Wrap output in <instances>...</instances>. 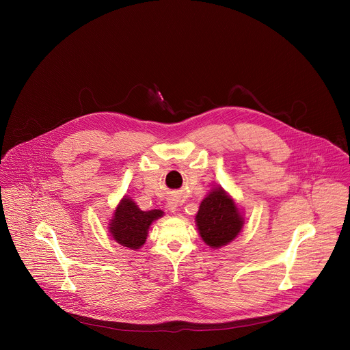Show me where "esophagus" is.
<instances>
[{"instance_id": "1", "label": "esophagus", "mask_w": 350, "mask_h": 350, "mask_svg": "<svg viewBox=\"0 0 350 350\" xmlns=\"http://www.w3.org/2000/svg\"><path fill=\"white\" fill-rule=\"evenodd\" d=\"M177 208H178L177 202H167V209H169L172 213H176V212H177Z\"/></svg>"}]
</instances>
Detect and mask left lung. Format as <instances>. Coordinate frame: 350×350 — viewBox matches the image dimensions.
<instances>
[{"label": "left lung", "instance_id": "obj_1", "mask_svg": "<svg viewBox=\"0 0 350 350\" xmlns=\"http://www.w3.org/2000/svg\"><path fill=\"white\" fill-rule=\"evenodd\" d=\"M195 224L202 241L208 246L219 249L239 235L245 217L234 198L217 185L211 189L199 205Z\"/></svg>", "mask_w": 350, "mask_h": 350}]
</instances>
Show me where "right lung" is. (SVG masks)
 Listing matches in <instances>:
<instances>
[{
  "label": "right lung",
  "mask_w": 350,
  "mask_h": 350,
  "mask_svg": "<svg viewBox=\"0 0 350 350\" xmlns=\"http://www.w3.org/2000/svg\"><path fill=\"white\" fill-rule=\"evenodd\" d=\"M163 215L161 209L144 212L130 196H123L109 219L108 230L118 243L137 251L145 243L149 227Z\"/></svg>",
  "instance_id": "add662e5"
}]
</instances>
